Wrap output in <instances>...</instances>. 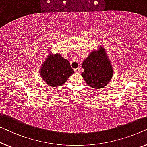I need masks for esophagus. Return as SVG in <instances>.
<instances>
[{
	"label": "esophagus",
	"instance_id": "obj_1",
	"mask_svg": "<svg viewBox=\"0 0 147 147\" xmlns=\"http://www.w3.org/2000/svg\"><path fill=\"white\" fill-rule=\"evenodd\" d=\"M74 71H75V73H79L80 72V68H76V69H74Z\"/></svg>",
	"mask_w": 147,
	"mask_h": 147
}]
</instances>
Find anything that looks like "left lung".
Here are the masks:
<instances>
[{
  "mask_svg": "<svg viewBox=\"0 0 147 147\" xmlns=\"http://www.w3.org/2000/svg\"><path fill=\"white\" fill-rule=\"evenodd\" d=\"M84 71L82 76L90 86L101 88L108 84L113 76V69L103 48L92 52L82 65Z\"/></svg>",
  "mask_w": 147,
  "mask_h": 147,
  "instance_id": "left-lung-1",
  "label": "left lung"
}]
</instances>
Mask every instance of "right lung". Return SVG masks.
<instances>
[{
	"label": "right lung",
	"mask_w": 147,
	"mask_h": 147,
	"mask_svg": "<svg viewBox=\"0 0 147 147\" xmlns=\"http://www.w3.org/2000/svg\"><path fill=\"white\" fill-rule=\"evenodd\" d=\"M74 73L69 61L59 54L50 56L41 68L40 74L50 86H59Z\"/></svg>",
	"instance_id": "right-lung-1"
}]
</instances>
